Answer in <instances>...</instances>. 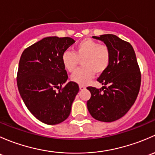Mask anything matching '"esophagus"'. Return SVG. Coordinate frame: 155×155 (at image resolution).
I'll use <instances>...</instances> for the list:
<instances>
[{
	"mask_svg": "<svg viewBox=\"0 0 155 155\" xmlns=\"http://www.w3.org/2000/svg\"><path fill=\"white\" fill-rule=\"evenodd\" d=\"M79 88H80V89H81V90H84V89H86V87H84V86H83V85H80Z\"/></svg>",
	"mask_w": 155,
	"mask_h": 155,
	"instance_id": "34e87169",
	"label": "esophagus"
}]
</instances>
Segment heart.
<instances>
[{"label": "heart", "mask_w": 155, "mask_h": 155, "mask_svg": "<svg viewBox=\"0 0 155 155\" xmlns=\"http://www.w3.org/2000/svg\"><path fill=\"white\" fill-rule=\"evenodd\" d=\"M83 68H78L71 76L73 82L86 85L97 74L104 72L110 66L111 54L110 49L92 39H84L74 47V51L66 50L62 54L63 66L69 72L74 71L80 60H82Z\"/></svg>", "instance_id": "1"}]
</instances>
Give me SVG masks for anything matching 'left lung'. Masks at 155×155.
I'll use <instances>...</instances> for the list:
<instances>
[{"instance_id":"left-lung-1","label":"left lung","mask_w":155,"mask_h":155,"mask_svg":"<svg viewBox=\"0 0 155 155\" xmlns=\"http://www.w3.org/2000/svg\"><path fill=\"white\" fill-rule=\"evenodd\" d=\"M92 38L106 45L110 51L111 60L107 69L98 78L102 85L108 87H87L91 92L87 109L96 120L113 122L125 116L134 104L140 91L141 74L130 43L113 34Z\"/></svg>"}]
</instances>
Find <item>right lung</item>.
Here are the masks:
<instances>
[{
	"instance_id": "1",
	"label": "right lung",
	"mask_w": 155,
	"mask_h": 155,
	"mask_svg": "<svg viewBox=\"0 0 155 155\" xmlns=\"http://www.w3.org/2000/svg\"><path fill=\"white\" fill-rule=\"evenodd\" d=\"M74 42L70 37L49 36L28 47L21 56L17 74L19 93L30 112L47 125L66 120L79 91L72 81L65 85L68 74L61 60L63 52Z\"/></svg>"
}]
</instances>
